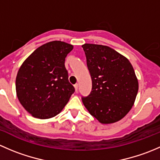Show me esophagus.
Segmentation results:
<instances>
[{"mask_svg": "<svg viewBox=\"0 0 160 160\" xmlns=\"http://www.w3.org/2000/svg\"><path fill=\"white\" fill-rule=\"evenodd\" d=\"M74 88H75V90H76V92L78 91V84H77V83H76V84L74 85Z\"/></svg>", "mask_w": 160, "mask_h": 160, "instance_id": "esophagus-1", "label": "esophagus"}]
</instances>
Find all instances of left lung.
Here are the masks:
<instances>
[{"instance_id":"8db88e82","label":"left lung","mask_w":160,"mask_h":160,"mask_svg":"<svg viewBox=\"0 0 160 160\" xmlns=\"http://www.w3.org/2000/svg\"><path fill=\"white\" fill-rule=\"evenodd\" d=\"M92 80V90L82 98L85 108L102 124L123 118L131 110L138 90L133 67L127 58L106 46H82Z\"/></svg>"}]
</instances>
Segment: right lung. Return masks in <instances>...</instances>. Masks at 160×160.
<instances>
[{
    "mask_svg": "<svg viewBox=\"0 0 160 160\" xmlns=\"http://www.w3.org/2000/svg\"><path fill=\"white\" fill-rule=\"evenodd\" d=\"M72 49L64 42H49L35 49L21 66L16 93L33 117L47 119L56 116L75 91L65 67L66 57Z\"/></svg>",
    "mask_w": 160,
    "mask_h": 160,
    "instance_id": "obj_1",
    "label": "right lung"
}]
</instances>
